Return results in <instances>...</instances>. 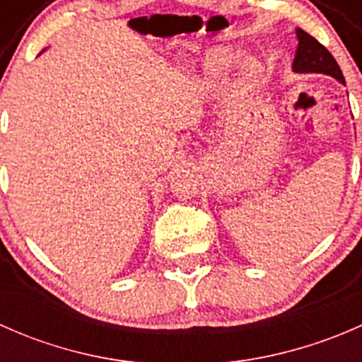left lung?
<instances>
[{
    "mask_svg": "<svg viewBox=\"0 0 362 362\" xmlns=\"http://www.w3.org/2000/svg\"><path fill=\"white\" fill-rule=\"evenodd\" d=\"M296 36H298V49H296L293 61V69L296 73H324V75H331L333 78L345 83L337 59L331 56V52L322 43H319L312 35L299 28L296 29Z\"/></svg>",
    "mask_w": 362,
    "mask_h": 362,
    "instance_id": "obj_1",
    "label": "left lung"
}]
</instances>
